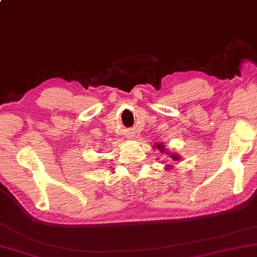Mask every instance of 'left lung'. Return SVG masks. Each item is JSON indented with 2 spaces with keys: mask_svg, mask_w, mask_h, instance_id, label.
<instances>
[{
  "mask_svg": "<svg viewBox=\"0 0 257 257\" xmlns=\"http://www.w3.org/2000/svg\"><path fill=\"white\" fill-rule=\"evenodd\" d=\"M157 148H159L161 152H164V147L163 146L159 145V146H157ZM170 157H172V159H174V160H179V156H177V155H172Z\"/></svg>",
  "mask_w": 257,
  "mask_h": 257,
  "instance_id": "1",
  "label": "left lung"
}]
</instances>
